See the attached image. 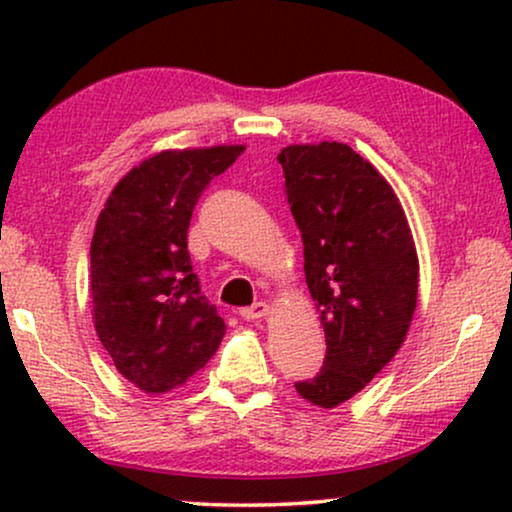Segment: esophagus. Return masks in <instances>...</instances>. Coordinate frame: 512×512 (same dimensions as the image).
Here are the masks:
<instances>
[{"instance_id":"1","label":"esophagus","mask_w":512,"mask_h":512,"mask_svg":"<svg viewBox=\"0 0 512 512\" xmlns=\"http://www.w3.org/2000/svg\"><path fill=\"white\" fill-rule=\"evenodd\" d=\"M270 314V305L268 303H254L251 307H242L240 310V317L247 319V321H256V319H263Z\"/></svg>"}]
</instances>
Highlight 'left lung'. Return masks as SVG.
I'll list each match as a JSON object with an SVG mask.
<instances>
[{"label":"left lung","mask_w":512,"mask_h":512,"mask_svg":"<svg viewBox=\"0 0 512 512\" xmlns=\"http://www.w3.org/2000/svg\"><path fill=\"white\" fill-rule=\"evenodd\" d=\"M277 160L326 333L324 368L296 391L335 408L359 394L408 335L419 286L415 240L394 188L352 146L291 144Z\"/></svg>","instance_id":"left-lung-1"}]
</instances>
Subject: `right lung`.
Masks as SVG:
<instances>
[{
	"label": "right lung",
	"instance_id": "right-lung-1",
	"mask_svg": "<svg viewBox=\"0 0 512 512\" xmlns=\"http://www.w3.org/2000/svg\"><path fill=\"white\" fill-rule=\"evenodd\" d=\"M244 151H160L118 181L90 244V298L100 342L125 380L165 394L207 366L226 324L202 296L188 226L209 181Z\"/></svg>",
	"mask_w": 512,
	"mask_h": 512
}]
</instances>
